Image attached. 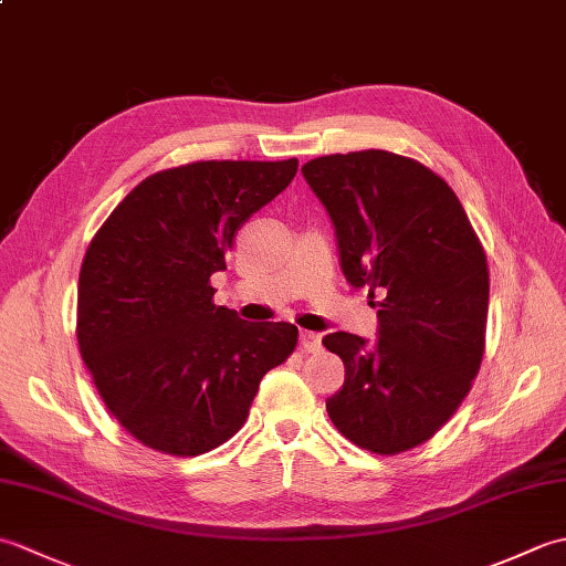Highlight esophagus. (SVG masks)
<instances>
[{
    "instance_id": "34e87169",
    "label": "esophagus",
    "mask_w": 566,
    "mask_h": 566,
    "mask_svg": "<svg viewBox=\"0 0 566 566\" xmlns=\"http://www.w3.org/2000/svg\"><path fill=\"white\" fill-rule=\"evenodd\" d=\"M298 345H302V350H306V353H318L321 350V335L311 333V331H302V335H298Z\"/></svg>"
}]
</instances>
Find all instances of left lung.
<instances>
[{"label":"left lung","mask_w":566,"mask_h":566,"mask_svg":"<svg viewBox=\"0 0 566 566\" xmlns=\"http://www.w3.org/2000/svg\"><path fill=\"white\" fill-rule=\"evenodd\" d=\"M302 172L331 216L345 280L384 296L375 343L323 338L345 365L328 416L369 452L411 450L448 423L482 365L486 255L448 182L411 158L323 155Z\"/></svg>","instance_id":"1"}]
</instances>
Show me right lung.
I'll return each instance as SVG.
<instances>
[{
  "label": "right lung",
  "instance_id": "add662e5",
  "mask_svg": "<svg viewBox=\"0 0 566 566\" xmlns=\"http://www.w3.org/2000/svg\"><path fill=\"white\" fill-rule=\"evenodd\" d=\"M296 158L207 160L155 172L118 203L82 260L77 343L106 408L148 448L195 457L245 423L262 377L296 347L292 323L216 306L213 272Z\"/></svg>",
  "mask_w": 566,
  "mask_h": 566
}]
</instances>
